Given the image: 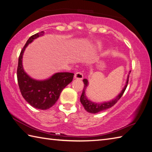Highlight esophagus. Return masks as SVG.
<instances>
[{
    "instance_id": "obj_1",
    "label": "esophagus",
    "mask_w": 152,
    "mask_h": 152,
    "mask_svg": "<svg viewBox=\"0 0 152 152\" xmlns=\"http://www.w3.org/2000/svg\"><path fill=\"white\" fill-rule=\"evenodd\" d=\"M74 77H75V79H83V75L81 72H76Z\"/></svg>"
}]
</instances>
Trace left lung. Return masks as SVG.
I'll return each mask as SVG.
<instances>
[{
    "label": "left lung",
    "instance_id": "left-lung-1",
    "mask_svg": "<svg viewBox=\"0 0 152 152\" xmlns=\"http://www.w3.org/2000/svg\"><path fill=\"white\" fill-rule=\"evenodd\" d=\"M130 73H131V71L129 72L125 85L124 86L123 89L121 90V91L119 92V94L117 95L115 98L112 99V100H111L110 101H107V102H94L91 101V100H89V99L87 98V96H86V92H85L86 88H87L88 86V80L86 79H83V81L84 83V88H83L82 94L80 96V103H81L83 106V107H84L85 110L88 113H97L98 112H100V111H104L113 106L114 105L117 103V101H118L121 98V97L122 96L124 92L125 91L126 86H127L128 82H129V77Z\"/></svg>",
    "mask_w": 152,
    "mask_h": 152
}]
</instances>
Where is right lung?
<instances>
[{"mask_svg":"<svg viewBox=\"0 0 152 152\" xmlns=\"http://www.w3.org/2000/svg\"><path fill=\"white\" fill-rule=\"evenodd\" d=\"M44 31L36 33L27 40L21 51L17 69L18 85L23 98L33 107L45 110L54 106L62 90L73 80L74 73H56L48 79L37 80L27 74L23 67V56L26 48L34 40L43 36Z\"/></svg>","mask_w":152,"mask_h":152,"instance_id":"right-lung-1","label":"right lung"}]
</instances>
